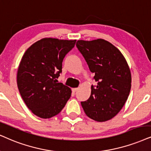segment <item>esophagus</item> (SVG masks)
<instances>
[{
  "instance_id": "34e87169",
  "label": "esophagus",
  "mask_w": 151,
  "mask_h": 151,
  "mask_svg": "<svg viewBox=\"0 0 151 151\" xmlns=\"http://www.w3.org/2000/svg\"><path fill=\"white\" fill-rule=\"evenodd\" d=\"M77 90H78V88H72V93H75L76 92V91H77Z\"/></svg>"
}]
</instances>
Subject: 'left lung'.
Here are the masks:
<instances>
[{
  "label": "left lung",
  "mask_w": 151,
  "mask_h": 151,
  "mask_svg": "<svg viewBox=\"0 0 151 151\" xmlns=\"http://www.w3.org/2000/svg\"><path fill=\"white\" fill-rule=\"evenodd\" d=\"M77 49L95 74L89 99L81 102L86 114L98 122L114 118L121 111L131 89V72L125 57L111 43L103 39L78 40Z\"/></svg>",
  "instance_id": "8db88e82"
}]
</instances>
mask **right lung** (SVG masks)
Returning a JSON list of instances; mask_svg holds the SVG:
<instances>
[{"label": "right lung", "mask_w": 151, "mask_h": 151, "mask_svg": "<svg viewBox=\"0 0 151 151\" xmlns=\"http://www.w3.org/2000/svg\"><path fill=\"white\" fill-rule=\"evenodd\" d=\"M75 43L76 40L43 38L24 53L17 71V86L25 104L38 117L58 114L71 96V89L57 79L65 56Z\"/></svg>", "instance_id": "add662e5"}]
</instances>
